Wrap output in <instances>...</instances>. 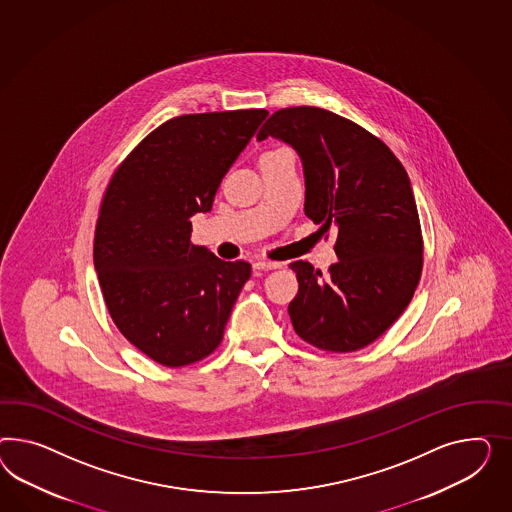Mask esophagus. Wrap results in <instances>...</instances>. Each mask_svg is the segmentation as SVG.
<instances>
[{
  "mask_svg": "<svg viewBox=\"0 0 512 512\" xmlns=\"http://www.w3.org/2000/svg\"><path fill=\"white\" fill-rule=\"evenodd\" d=\"M279 266L281 264L274 263V261H257V263L253 264L255 270H276Z\"/></svg>",
  "mask_w": 512,
  "mask_h": 512,
  "instance_id": "esophagus-1",
  "label": "esophagus"
}]
</instances>
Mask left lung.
Returning a JSON list of instances; mask_svg holds the SVG:
<instances>
[{
  "mask_svg": "<svg viewBox=\"0 0 512 512\" xmlns=\"http://www.w3.org/2000/svg\"><path fill=\"white\" fill-rule=\"evenodd\" d=\"M268 136L302 158L305 216L322 235L337 231L339 261L328 276L305 261L289 264L298 277L289 304L294 332L326 352L371 345L408 307L423 268L408 173L382 139L322 108L276 111L257 139Z\"/></svg>",
  "mask_w": 512,
  "mask_h": 512,
  "instance_id": "8db88e82",
  "label": "left lung"
}]
</instances>
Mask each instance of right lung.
Returning <instances> with one entry per match:
<instances>
[{"mask_svg": "<svg viewBox=\"0 0 512 512\" xmlns=\"http://www.w3.org/2000/svg\"><path fill=\"white\" fill-rule=\"evenodd\" d=\"M266 115L173 117L126 156L104 192L93 246L102 296L119 332L160 365L210 356L251 276L246 261L227 263L194 246L190 218L210 212Z\"/></svg>", "mask_w": 512, "mask_h": 512, "instance_id": "obj_1", "label": "right lung"}]
</instances>
